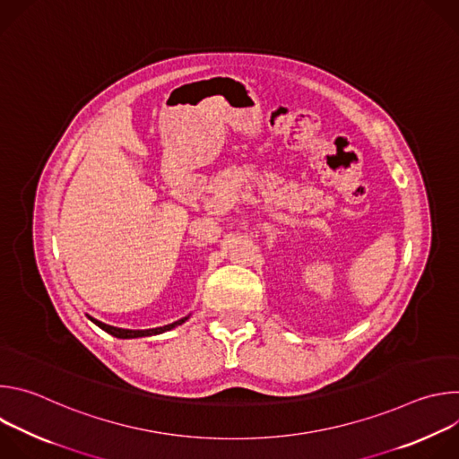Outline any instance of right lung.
<instances>
[{
  "mask_svg": "<svg viewBox=\"0 0 459 459\" xmlns=\"http://www.w3.org/2000/svg\"><path fill=\"white\" fill-rule=\"evenodd\" d=\"M89 317H91V316H89ZM185 319H186V317H181V319H178V321H174V323H170V325H165V326H158V329H147V331H130V329H117V326H112V325H105V323H101V321H98V319L91 317V321H94V323L100 326V329H103L105 333H108V334L116 336V338H121V340H126V338H143V336H154V334H161V333H165V331H170V329H174V326H178V325L185 323Z\"/></svg>",
  "mask_w": 459,
  "mask_h": 459,
  "instance_id": "right-lung-1",
  "label": "right lung"
}]
</instances>
